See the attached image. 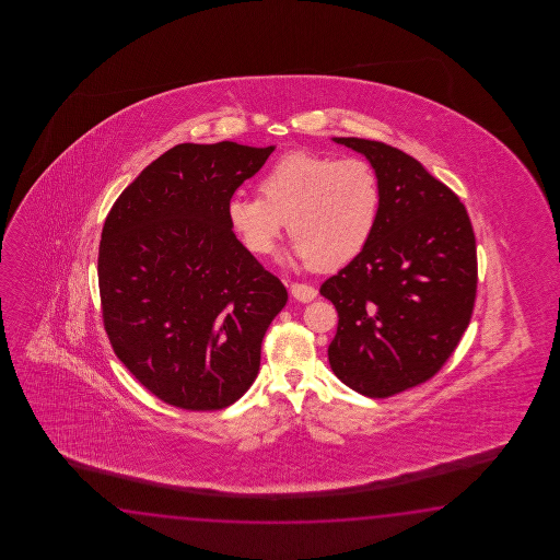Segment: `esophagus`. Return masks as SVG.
Wrapping results in <instances>:
<instances>
[{
	"label": "esophagus",
	"mask_w": 560,
	"mask_h": 560,
	"mask_svg": "<svg viewBox=\"0 0 560 560\" xmlns=\"http://www.w3.org/2000/svg\"><path fill=\"white\" fill-rule=\"evenodd\" d=\"M290 292H292V296L300 300V302H312L314 298L318 296V290H316L314 285L300 284V282L290 284Z\"/></svg>",
	"instance_id": "1"
}]
</instances>
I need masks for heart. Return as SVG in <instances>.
Here are the masks:
<instances>
[{"mask_svg": "<svg viewBox=\"0 0 560 560\" xmlns=\"http://www.w3.org/2000/svg\"><path fill=\"white\" fill-rule=\"evenodd\" d=\"M258 188L262 196L234 194L226 203L228 224L256 256L275 248L288 222L292 256L336 270L366 248L381 220V178L362 158L294 150L266 167Z\"/></svg>", "mask_w": 560, "mask_h": 560, "instance_id": "obj_1", "label": "heart"}]
</instances>
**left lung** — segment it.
Wrapping results in <instances>:
<instances>
[{
    "label": "left lung",
    "instance_id": "obj_1",
    "mask_svg": "<svg viewBox=\"0 0 560 560\" xmlns=\"http://www.w3.org/2000/svg\"><path fill=\"white\" fill-rule=\"evenodd\" d=\"M366 155L382 184L366 248L320 285L338 312L328 346L352 390L388 398L432 378L465 334L476 298V240L465 203L402 150L334 138Z\"/></svg>",
    "mask_w": 560,
    "mask_h": 560
}]
</instances>
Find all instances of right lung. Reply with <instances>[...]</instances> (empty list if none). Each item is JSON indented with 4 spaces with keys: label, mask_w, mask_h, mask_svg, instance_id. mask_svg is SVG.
Listing matches in <instances>:
<instances>
[{
    "label": "right lung",
    "mask_w": 560,
    "mask_h": 560,
    "mask_svg": "<svg viewBox=\"0 0 560 560\" xmlns=\"http://www.w3.org/2000/svg\"><path fill=\"white\" fill-rule=\"evenodd\" d=\"M275 145L178 143L119 194L97 282L109 345L166 405L220 410L256 381L284 284L228 224L226 203Z\"/></svg>",
    "instance_id": "right-lung-1"
}]
</instances>
